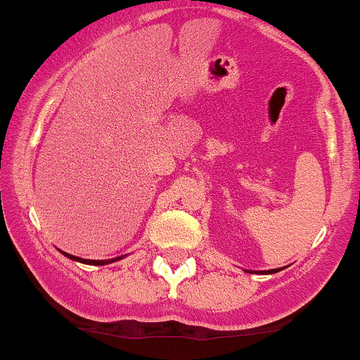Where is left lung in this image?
I'll use <instances>...</instances> for the list:
<instances>
[{
	"label": "left lung",
	"mask_w": 360,
	"mask_h": 360,
	"mask_svg": "<svg viewBox=\"0 0 360 360\" xmlns=\"http://www.w3.org/2000/svg\"><path fill=\"white\" fill-rule=\"evenodd\" d=\"M247 273H261V274H273V273H278V271H281V268H278V269H268V271H250V269H245Z\"/></svg>",
	"instance_id": "8db88e82"
}]
</instances>
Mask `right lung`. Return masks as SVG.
Instances as JSON below:
<instances>
[{
	"label": "right lung",
	"instance_id": "right-lung-1",
	"mask_svg": "<svg viewBox=\"0 0 360 360\" xmlns=\"http://www.w3.org/2000/svg\"><path fill=\"white\" fill-rule=\"evenodd\" d=\"M61 252V250H60ZM65 257L72 259V261H79V262H84V264H92V266H104V264H110V262H115V261H120V259H123V256L120 257H115V259H101V261H96V259H82V257H77V256H72V254H67V252H61Z\"/></svg>",
	"mask_w": 360,
	"mask_h": 360
}]
</instances>
